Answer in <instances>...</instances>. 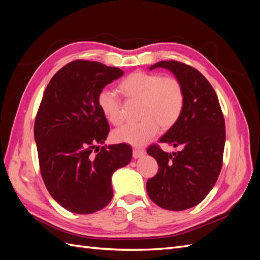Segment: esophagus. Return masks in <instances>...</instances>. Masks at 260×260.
Masks as SVG:
<instances>
[{
  "label": "esophagus",
  "mask_w": 260,
  "mask_h": 260,
  "mask_svg": "<svg viewBox=\"0 0 260 260\" xmlns=\"http://www.w3.org/2000/svg\"><path fill=\"white\" fill-rule=\"evenodd\" d=\"M144 154H145L144 149H140V148H135V149H133V152H132L133 158H136V159L140 158V157H142Z\"/></svg>",
  "instance_id": "esophagus-1"
}]
</instances>
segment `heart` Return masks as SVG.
<instances>
[{
  "instance_id": "obj_1",
  "label": "heart",
  "mask_w": 260,
  "mask_h": 260,
  "mask_svg": "<svg viewBox=\"0 0 260 260\" xmlns=\"http://www.w3.org/2000/svg\"><path fill=\"white\" fill-rule=\"evenodd\" d=\"M122 95L140 102L136 123H125L114 131L118 142L144 145L153 139L159 127L168 130L174 127L182 115L185 104L184 86L178 78L138 70L127 76L118 85ZM102 114L113 124L122 121V103L115 93L103 90L98 98Z\"/></svg>"
}]
</instances>
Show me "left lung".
<instances>
[{
  "label": "left lung",
  "instance_id": "1",
  "mask_svg": "<svg viewBox=\"0 0 260 260\" xmlns=\"http://www.w3.org/2000/svg\"><path fill=\"white\" fill-rule=\"evenodd\" d=\"M158 67L169 69L182 82L185 104L178 122L159 140L178 152H164L157 144L147 148L159 168L147 180L146 191L159 207L184 210L206 198L221 171L224 118L214 88L198 69L177 60L158 61L149 69Z\"/></svg>",
  "mask_w": 260,
  "mask_h": 260
}]
</instances>
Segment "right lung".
I'll return each mask as SVG.
<instances>
[{"label":"right lung","instance_id":"1","mask_svg":"<svg viewBox=\"0 0 260 260\" xmlns=\"http://www.w3.org/2000/svg\"><path fill=\"white\" fill-rule=\"evenodd\" d=\"M121 69L77 59L53 76L35 121V140L44 184L52 198L75 214H92L113 198L112 175L127 166L132 148L104 145L109 125L98 98Z\"/></svg>","mask_w":260,"mask_h":260}]
</instances>
